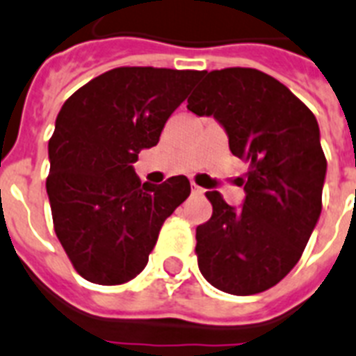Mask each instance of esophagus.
Segmentation results:
<instances>
[{
  "label": "esophagus",
  "mask_w": 356,
  "mask_h": 356,
  "mask_svg": "<svg viewBox=\"0 0 356 356\" xmlns=\"http://www.w3.org/2000/svg\"><path fill=\"white\" fill-rule=\"evenodd\" d=\"M191 193H193V195H195V196L204 195V189H202V187L196 186V184H191Z\"/></svg>",
  "instance_id": "1"
}]
</instances>
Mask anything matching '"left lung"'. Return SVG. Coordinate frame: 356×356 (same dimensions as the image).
Here are the masks:
<instances>
[{
	"label": "left lung",
	"mask_w": 356,
	"mask_h": 356,
	"mask_svg": "<svg viewBox=\"0 0 356 356\" xmlns=\"http://www.w3.org/2000/svg\"><path fill=\"white\" fill-rule=\"evenodd\" d=\"M202 76L187 108L222 124L248 172L241 209L206 193L213 215L196 227L198 268L218 291L259 294L294 268L322 213L320 129L314 113L263 71L226 67Z\"/></svg>",
	"instance_id": "8db88e82"
}]
</instances>
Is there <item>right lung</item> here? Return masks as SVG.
I'll return each instance as SVG.
<instances>
[{
	"label": "right lung",
	"instance_id": "obj_1",
	"mask_svg": "<svg viewBox=\"0 0 356 356\" xmlns=\"http://www.w3.org/2000/svg\"><path fill=\"white\" fill-rule=\"evenodd\" d=\"M204 71L115 67L79 88L49 139L45 189L53 226L73 268L97 285H121L147 266L165 218L191 186H161L134 172L141 149L160 141L167 119Z\"/></svg>",
	"mask_w": 356,
	"mask_h": 356
}]
</instances>
